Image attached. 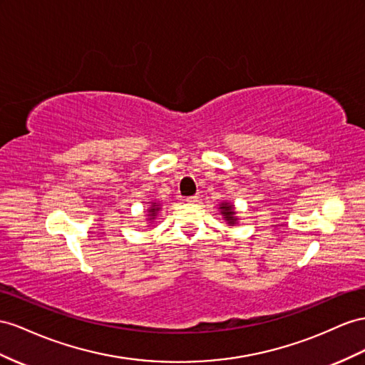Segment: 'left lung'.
Segmentation results:
<instances>
[{"label":"left lung","instance_id":"left-lung-1","mask_svg":"<svg viewBox=\"0 0 365 365\" xmlns=\"http://www.w3.org/2000/svg\"><path fill=\"white\" fill-rule=\"evenodd\" d=\"M158 205L157 203H151V208L148 210V214H149V220H153V219H155V216H157V212H158Z\"/></svg>","mask_w":365,"mask_h":365}]
</instances>
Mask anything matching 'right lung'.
<instances>
[{"instance_id": "right-lung-1", "label": "right lung", "mask_w": 365, "mask_h": 365, "mask_svg": "<svg viewBox=\"0 0 365 365\" xmlns=\"http://www.w3.org/2000/svg\"><path fill=\"white\" fill-rule=\"evenodd\" d=\"M220 212H222V216H223V219H225L227 222H228V225H235V223L237 222V217H235V205H231V203H222L220 205Z\"/></svg>"}]
</instances>
